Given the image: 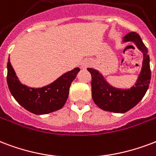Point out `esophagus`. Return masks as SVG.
I'll return each mask as SVG.
<instances>
[{"mask_svg":"<svg viewBox=\"0 0 156 156\" xmlns=\"http://www.w3.org/2000/svg\"><path fill=\"white\" fill-rule=\"evenodd\" d=\"M87 65H88V62L87 61H83L82 63V65H81V67L83 68V69H86L87 67Z\"/></svg>","mask_w":156,"mask_h":156,"instance_id":"obj_1","label":"esophagus"}]
</instances>
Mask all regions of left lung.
<instances>
[{
	"label": "left lung",
	"mask_w": 156,
	"mask_h": 156,
	"mask_svg": "<svg viewBox=\"0 0 156 156\" xmlns=\"http://www.w3.org/2000/svg\"><path fill=\"white\" fill-rule=\"evenodd\" d=\"M133 42L143 54L141 73L135 85L131 88L120 89L114 87L105 79L98 70L88 68L91 75V96L95 104L105 111L125 113L138 104L149 87L151 81V68L148 50L141 37L135 32L128 33L123 37V42Z\"/></svg>",
	"instance_id": "obj_1"
}]
</instances>
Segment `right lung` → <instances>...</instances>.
Here are the masks:
<instances>
[{
	"instance_id": "add662e5",
	"label": "right lung",
	"mask_w": 156,
	"mask_h": 156,
	"mask_svg": "<svg viewBox=\"0 0 156 156\" xmlns=\"http://www.w3.org/2000/svg\"><path fill=\"white\" fill-rule=\"evenodd\" d=\"M79 71V68H75L47 86L33 88L20 83L9 59L7 84L10 93L20 105L35 115H46L59 110L65 105L70 85Z\"/></svg>"
}]
</instances>
